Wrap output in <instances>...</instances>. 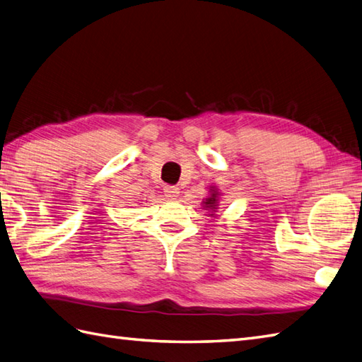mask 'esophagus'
Segmentation results:
<instances>
[{
  "mask_svg": "<svg viewBox=\"0 0 362 362\" xmlns=\"http://www.w3.org/2000/svg\"><path fill=\"white\" fill-rule=\"evenodd\" d=\"M178 194H180L178 187H175V186H165L164 187V195L168 199H176V198H178Z\"/></svg>",
  "mask_w": 362,
  "mask_h": 362,
  "instance_id": "34e87169",
  "label": "esophagus"
}]
</instances>
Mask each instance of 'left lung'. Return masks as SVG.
<instances>
[{"instance_id":"left-lung-1","label":"left lung","mask_w":362,"mask_h":362,"mask_svg":"<svg viewBox=\"0 0 362 362\" xmlns=\"http://www.w3.org/2000/svg\"><path fill=\"white\" fill-rule=\"evenodd\" d=\"M218 190H216L215 187H211V195H209V198H206V202H203V207L206 209V211L211 212V215H215L214 212H216V209H218Z\"/></svg>"}]
</instances>
